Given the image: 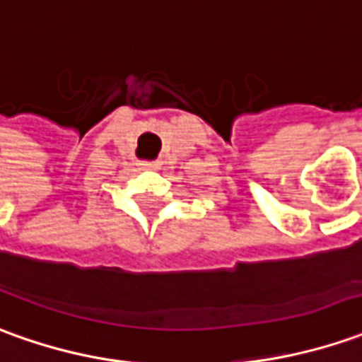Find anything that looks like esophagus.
<instances>
[{
	"label": "esophagus",
	"mask_w": 362,
	"mask_h": 362,
	"mask_svg": "<svg viewBox=\"0 0 362 362\" xmlns=\"http://www.w3.org/2000/svg\"><path fill=\"white\" fill-rule=\"evenodd\" d=\"M140 170H158L160 164L158 162H139Z\"/></svg>",
	"instance_id": "obj_1"
}]
</instances>
